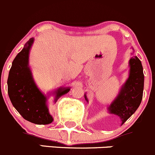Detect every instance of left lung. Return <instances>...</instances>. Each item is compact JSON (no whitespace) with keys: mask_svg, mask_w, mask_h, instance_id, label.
<instances>
[{"mask_svg":"<svg viewBox=\"0 0 155 155\" xmlns=\"http://www.w3.org/2000/svg\"><path fill=\"white\" fill-rule=\"evenodd\" d=\"M132 48V47H131ZM134 50V48H132ZM134 52L132 53L133 55ZM129 75L117 96L107 107L108 113L119 116L122 125L135 113L142 101L144 89V74L141 61L137 56L129 60ZM85 100L88 102L87 95Z\"/></svg>","mask_w":155,"mask_h":155,"instance_id":"8db88e82","label":"left lung"}]
</instances>
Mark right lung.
Instances as JSON below:
<instances>
[{
  "label": "right lung",
  "mask_w": 155,
  "mask_h": 155,
  "mask_svg": "<svg viewBox=\"0 0 155 155\" xmlns=\"http://www.w3.org/2000/svg\"><path fill=\"white\" fill-rule=\"evenodd\" d=\"M33 42L34 38H30L12 62L7 80L8 94L13 107L24 119L37 125H48L54 120L47 103L51 95H45L39 89L29 66L30 51ZM69 91L70 87L54 91V103Z\"/></svg>",
  "instance_id": "obj_1"
}]
</instances>
